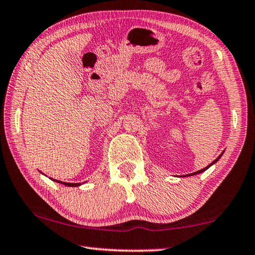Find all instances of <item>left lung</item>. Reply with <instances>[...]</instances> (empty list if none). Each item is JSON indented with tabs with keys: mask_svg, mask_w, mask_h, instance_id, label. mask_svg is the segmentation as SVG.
Listing matches in <instances>:
<instances>
[{
	"mask_svg": "<svg viewBox=\"0 0 255 255\" xmlns=\"http://www.w3.org/2000/svg\"><path fill=\"white\" fill-rule=\"evenodd\" d=\"M223 153H224V151H223V152H222L220 155H218V158H216L215 160H214V161H213L212 163H209L208 166H207V167H205L204 169H200L199 171H196V172H193V173H189V175H184V176H181V177H190V176H195V175H198V173H202V172H204L205 170H207V169H208L209 167H212L213 164H215V163L218 161V160H220V158L222 157V154H223Z\"/></svg>",
	"mask_w": 255,
	"mask_h": 255,
	"instance_id": "8db88e82",
	"label": "left lung"
}]
</instances>
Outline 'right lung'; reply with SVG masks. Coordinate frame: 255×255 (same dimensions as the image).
I'll return each instance as SVG.
<instances>
[{"label":"right lung","mask_w":255,"mask_h":255,"mask_svg":"<svg viewBox=\"0 0 255 255\" xmlns=\"http://www.w3.org/2000/svg\"><path fill=\"white\" fill-rule=\"evenodd\" d=\"M51 180L56 181V182H59V184H61V185H65V186H68V187H78V186L82 185V184H80V182H77V184H70V182H64V181H59V180L52 179V178H51Z\"/></svg>","instance_id":"obj_1"}]
</instances>
